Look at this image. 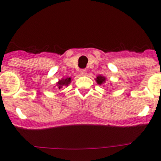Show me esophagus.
Segmentation results:
<instances>
[{
	"label": "esophagus",
	"mask_w": 161,
	"mask_h": 161,
	"mask_svg": "<svg viewBox=\"0 0 161 161\" xmlns=\"http://www.w3.org/2000/svg\"><path fill=\"white\" fill-rule=\"evenodd\" d=\"M80 75H82V76H85V75H86V70H85V69H82V70H80Z\"/></svg>",
	"instance_id": "34e87169"
}]
</instances>
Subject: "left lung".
Segmentation results:
<instances>
[{
    "instance_id": "1",
    "label": "left lung",
    "mask_w": 161,
    "mask_h": 161,
    "mask_svg": "<svg viewBox=\"0 0 161 161\" xmlns=\"http://www.w3.org/2000/svg\"><path fill=\"white\" fill-rule=\"evenodd\" d=\"M95 80H96L97 83H98V85H102L103 83H104V82H106V78L102 76V75H98Z\"/></svg>"
}]
</instances>
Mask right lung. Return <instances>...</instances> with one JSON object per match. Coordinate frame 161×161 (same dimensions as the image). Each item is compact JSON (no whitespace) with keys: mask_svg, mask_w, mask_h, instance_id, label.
<instances>
[{"mask_svg":"<svg viewBox=\"0 0 161 161\" xmlns=\"http://www.w3.org/2000/svg\"><path fill=\"white\" fill-rule=\"evenodd\" d=\"M70 82H71V79H70V78H66V79H61V80H59L58 82H57L58 89H61V88H63L64 86H67L70 83Z\"/></svg>","mask_w":161,"mask_h":161,"instance_id":"right-lung-1","label":"right lung"}]
</instances>
